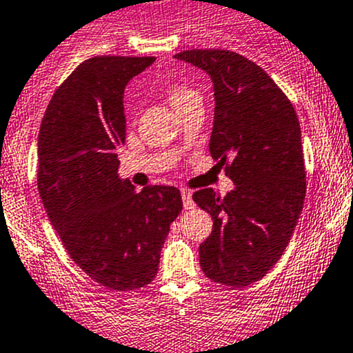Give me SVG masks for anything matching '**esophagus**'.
I'll list each match as a JSON object with an SVG mask.
<instances>
[{
	"mask_svg": "<svg viewBox=\"0 0 353 353\" xmlns=\"http://www.w3.org/2000/svg\"><path fill=\"white\" fill-rule=\"evenodd\" d=\"M181 196H183V205L186 210H191L194 208V201H193V194H191V191L184 190L183 193H181Z\"/></svg>",
	"mask_w": 353,
	"mask_h": 353,
	"instance_id": "1",
	"label": "esophagus"
}]
</instances>
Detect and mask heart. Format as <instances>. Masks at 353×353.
<instances>
[{
    "instance_id": "1",
    "label": "heart",
    "mask_w": 353,
    "mask_h": 353,
    "mask_svg": "<svg viewBox=\"0 0 353 353\" xmlns=\"http://www.w3.org/2000/svg\"><path fill=\"white\" fill-rule=\"evenodd\" d=\"M163 95L169 101V104L177 110V114L183 112L190 105L201 102V95L198 90L191 88L190 85L181 83V81H170L163 87Z\"/></svg>"
}]
</instances>
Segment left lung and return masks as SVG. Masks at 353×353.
Masks as SVG:
<instances>
[{"instance_id": "left-lung-1", "label": "left lung", "mask_w": 353, "mask_h": 353, "mask_svg": "<svg viewBox=\"0 0 353 353\" xmlns=\"http://www.w3.org/2000/svg\"><path fill=\"white\" fill-rule=\"evenodd\" d=\"M174 58L212 78L210 154L236 184L223 198L212 188L193 194L213 219L199 265L212 282L245 287L282 258L301 216L305 167L297 114L265 70L237 52L191 49Z\"/></svg>"}]
</instances>
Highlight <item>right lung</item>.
<instances>
[{"mask_svg": "<svg viewBox=\"0 0 353 353\" xmlns=\"http://www.w3.org/2000/svg\"><path fill=\"white\" fill-rule=\"evenodd\" d=\"M154 56H95L63 81L39 131L37 186L68 254L101 285L133 290L159 272L170 223L183 210L174 186L137 193L117 176L126 140L123 95Z\"/></svg>", "mask_w": 353, "mask_h": 353, "instance_id": "obj_1", "label": "right lung"}]
</instances>
